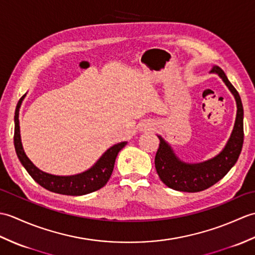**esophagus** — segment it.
Returning <instances> with one entry per match:
<instances>
[{
	"mask_svg": "<svg viewBox=\"0 0 255 255\" xmlns=\"http://www.w3.org/2000/svg\"><path fill=\"white\" fill-rule=\"evenodd\" d=\"M151 127H152V125H150V126H148V128H151Z\"/></svg>",
	"mask_w": 255,
	"mask_h": 255,
	"instance_id": "esophagus-1",
	"label": "esophagus"
}]
</instances>
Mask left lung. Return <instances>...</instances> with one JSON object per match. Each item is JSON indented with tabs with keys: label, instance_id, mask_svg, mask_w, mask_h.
Masks as SVG:
<instances>
[{
	"label": "left lung",
	"instance_id": "left-lung-1",
	"mask_svg": "<svg viewBox=\"0 0 255 255\" xmlns=\"http://www.w3.org/2000/svg\"><path fill=\"white\" fill-rule=\"evenodd\" d=\"M211 72L219 74L236 99L237 118L234 130L228 143L217 156L197 164H187L178 160L173 153L170 145L158 136L160 144L154 159L156 173L166 186L175 191L196 193L213 186L230 171L241 153L245 132H243V106L240 95L235 86L229 82L223 69L214 66Z\"/></svg>",
	"mask_w": 255,
	"mask_h": 255
}]
</instances>
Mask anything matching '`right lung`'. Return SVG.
<instances>
[{"mask_svg": "<svg viewBox=\"0 0 255 255\" xmlns=\"http://www.w3.org/2000/svg\"><path fill=\"white\" fill-rule=\"evenodd\" d=\"M23 95L16 107L15 112V129H14V145L15 151L17 154L20 163L28 172V174L34 178V181L39 184L40 186L48 189V191L62 194V195H71V196H80L92 192H95L97 189L102 188L110 180V177L114 170L116 156L127 142H121L112 148L108 149L106 152L101 156V159L96 162L93 167L85 171L81 174L72 175V176H57L52 174H48L40 171L39 169L31 163V161L27 158L23 150V145L20 142L19 134V121H18V111L21 104V101L24 99Z\"/></svg>", "mask_w": 255, "mask_h": 255, "instance_id": "right-lung-1", "label": "right lung"}]
</instances>
